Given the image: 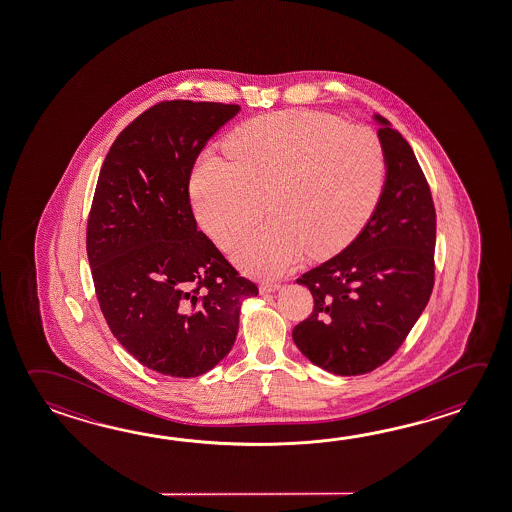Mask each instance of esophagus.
<instances>
[{"label":"esophagus","instance_id":"34e87169","mask_svg":"<svg viewBox=\"0 0 512 512\" xmlns=\"http://www.w3.org/2000/svg\"><path fill=\"white\" fill-rule=\"evenodd\" d=\"M279 290L280 284H273V282H262L261 288H259L261 295H268V293H275V291Z\"/></svg>","mask_w":512,"mask_h":512}]
</instances>
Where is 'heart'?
<instances>
[{
  "mask_svg": "<svg viewBox=\"0 0 512 512\" xmlns=\"http://www.w3.org/2000/svg\"><path fill=\"white\" fill-rule=\"evenodd\" d=\"M232 159L204 154L190 181L206 233L230 248L261 219H273L233 250L242 270L280 275L304 251L322 259L344 250L377 210L386 152L377 132L309 110L255 117L226 141Z\"/></svg>",
  "mask_w": 512,
  "mask_h": 512,
  "instance_id": "1",
  "label": "heart"
}]
</instances>
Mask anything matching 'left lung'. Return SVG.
I'll use <instances>...</instances> for the list:
<instances>
[{
	"instance_id": "1",
	"label": "left lung",
	"mask_w": 512,
	"mask_h": 512,
	"mask_svg": "<svg viewBox=\"0 0 512 512\" xmlns=\"http://www.w3.org/2000/svg\"><path fill=\"white\" fill-rule=\"evenodd\" d=\"M386 152V184L357 239L304 273L313 313L293 342L315 366L355 377L395 355L422 315L434 284L436 213L415 152L386 117L373 114Z\"/></svg>"
}]
</instances>
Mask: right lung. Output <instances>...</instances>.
I'll return each instance as SVG.
<instances>
[{
    "label": "right lung",
    "mask_w": 512,
    "mask_h": 512,
    "mask_svg": "<svg viewBox=\"0 0 512 512\" xmlns=\"http://www.w3.org/2000/svg\"><path fill=\"white\" fill-rule=\"evenodd\" d=\"M239 105L166 101L117 135L88 217L99 308L119 344L161 375L201 377L232 351L242 302L257 297L190 204L195 159Z\"/></svg>",
    "instance_id": "1"
}]
</instances>
